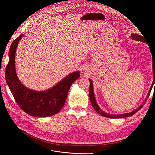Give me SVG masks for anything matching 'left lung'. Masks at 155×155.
I'll list each match as a JSON object with an SVG mask.
<instances>
[{
  "label": "left lung",
  "mask_w": 155,
  "mask_h": 155,
  "mask_svg": "<svg viewBox=\"0 0 155 155\" xmlns=\"http://www.w3.org/2000/svg\"><path fill=\"white\" fill-rule=\"evenodd\" d=\"M130 38L133 39V40H135V41H140L141 42H143V43H146V42H145L144 37L142 36V35H140L132 34L130 35ZM153 77H154L153 81V85H155V60H154V59H153ZM89 81H90V88H89V97H90L91 102V104H92V105L94 107V109H95V110L97 112L98 114H100V115H101L103 116L107 117V118H114V119L123 118H127V117L133 116V114H134L136 113V112H137L138 110L141 109V108L143 106L144 104L145 103V101L147 100V98L149 97V96L150 94V92H151V90H150L149 93H148L147 96V98H145V100L144 101V102L138 108H137V109L136 110H134L132 112H128V113H125V114H116H116H110L107 113V112H105L104 111H103L100 109V107L98 106L97 102L96 101L94 94L93 83H92V81L90 78H89ZM151 88H152V87H151Z\"/></svg>",
  "instance_id": "left-lung-1"
}]
</instances>
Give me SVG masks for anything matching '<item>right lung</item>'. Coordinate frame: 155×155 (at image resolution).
Segmentation results:
<instances>
[{
  "label": "right lung",
  "instance_id": "right-lung-1",
  "mask_svg": "<svg viewBox=\"0 0 155 155\" xmlns=\"http://www.w3.org/2000/svg\"><path fill=\"white\" fill-rule=\"evenodd\" d=\"M21 34L13 41L9 51V62L6 68V80L18 105L27 114L34 117L53 116L62 109L72 84L80 77V72L69 74L48 90L37 91L26 87L18 79L15 70V53Z\"/></svg>",
  "mask_w": 155,
  "mask_h": 155
}]
</instances>
